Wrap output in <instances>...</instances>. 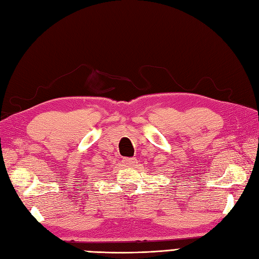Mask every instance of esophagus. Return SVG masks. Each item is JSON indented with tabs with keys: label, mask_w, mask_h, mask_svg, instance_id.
<instances>
[{
	"label": "esophagus",
	"mask_w": 259,
	"mask_h": 259,
	"mask_svg": "<svg viewBox=\"0 0 259 259\" xmlns=\"http://www.w3.org/2000/svg\"><path fill=\"white\" fill-rule=\"evenodd\" d=\"M121 162H123L125 165H128V167H132V165L134 167V165L138 164V160L135 158H124L121 160Z\"/></svg>",
	"instance_id": "34e87169"
}]
</instances>
